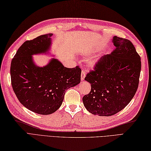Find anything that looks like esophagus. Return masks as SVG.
<instances>
[{"mask_svg": "<svg viewBox=\"0 0 151 151\" xmlns=\"http://www.w3.org/2000/svg\"><path fill=\"white\" fill-rule=\"evenodd\" d=\"M85 76H86L85 70L82 69V72H81V81H84V78H85Z\"/></svg>", "mask_w": 151, "mask_h": 151, "instance_id": "1", "label": "esophagus"}]
</instances>
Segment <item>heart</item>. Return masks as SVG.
I'll return each instance as SVG.
<instances>
[{"mask_svg":"<svg viewBox=\"0 0 151 151\" xmlns=\"http://www.w3.org/2000/svg\"><path fill=\"white\" fill-rule=\"evenodd\" d=\"M93 63V62H91V63Z\"/></svg>","mask_w":151,"mask_h":151,"instance_id":"heart-1","label":"heart"}]
</instances>
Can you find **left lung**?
Returning a JSON list of instances; mask_svg holds the SVG:
<instances>
[{
  "label": "left lung",
  "instance_id": "left-lung-1",
  "mask_svg": "<svg viewBox=\"0 0 151 151\" xmlns=\"http://www.w3.org/2000/svg\"><path fill=\"white\" fill-rule=\"evenodd\" d=\"M115 49L104 55L85 77L91 91L82 98L87 110L99 116H110L129 104L138 88L141 58L130 41L114 36Z\"/></svg>",
  "mask_w": 151,
  "mask_h": 151
}]
</instances>
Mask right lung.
Segmentation results:
<instances>
[{"label":"right lung","mask_w":151,"mask_h":151,"mask_svg":"<svg viewBox=\"0 0 151 151\" xmlns=\"http://www.w3.org/2000/svg\"><path fill=\"white\" fill-rule=\"evenodd\" d=\"M52 34L41 35L22 45L13 58L10 67L11 82L19 102L35 113L49 115L62 104L67 89L81 82L79 66L67 68L56 59L40 67L32 55L49 50Z\"/></svg>","instance_id":"1"}]
</instances>
